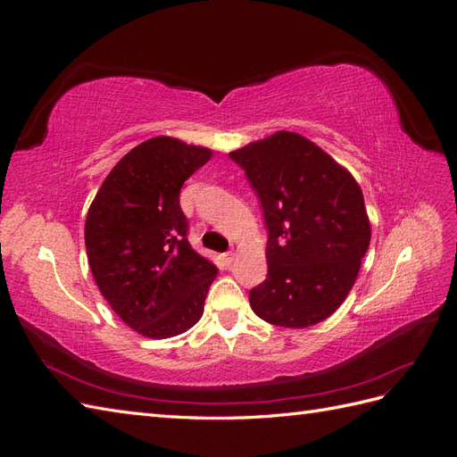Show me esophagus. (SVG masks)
<instances>
[{
	"mask_svg": "<svg viewBox=\"0 0 457 457\" xmlns=\"http://www.w3.org/2000/svg\"><path fill=\"white\" fill-rule=\"evenodd\" d=\"M237 253H238V247L232 244V247H230V250H228V252L225 253V259H227L228 262H232V261H234V257H237Z\"/></svg>",
	"mask_w": 457,
	"mask_h": 457,
	"instance_id": "esophagus-1",
	"label": "esophagus"
}]
</instances>
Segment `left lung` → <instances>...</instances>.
<instances>
[{
  "instance_id": "1",
  "label": "left lung",
  "mask_w": 457,
  "mask_h": 457,
  "mask_svg": "<svg viewBox=\"0 0 457 457\" xmlns=\"http://www.w3.org/2000/svg\"><path fill=\"white\" fill-rule=\"evenodd\" d=\"M261 202L269 230L267 280L253 312L282 328L334 314L361 270L371 230L354 177L305 137L278 131L230 152Z\"/></svg>"
}]
</instances>
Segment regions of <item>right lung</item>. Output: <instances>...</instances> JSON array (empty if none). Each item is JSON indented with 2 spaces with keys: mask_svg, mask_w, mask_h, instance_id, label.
Segmentation results:
<instances>
[{
  "mask_svg": "<svg viewBox=\"0 0 457 457\" xmlns=\"http://www.w3.org/2000/svg\"><path fill=\"white\" fill-rule=\"evenodd\" d=\"M212 150L154 137L108 173L87 212L93 278L112 311L137 334L165 339L195 326L217 267L192 250L179 204L187 179Z\"/></svg>",
  "mask_w": 457,
  "mask_h": 457,
  "instance_id": "obj_1",
  "label": "right lung"
}]
</instances>
